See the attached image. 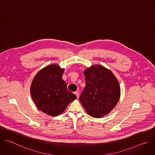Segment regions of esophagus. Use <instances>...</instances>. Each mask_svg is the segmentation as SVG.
I'll use <instances>...</instances> for the list:
<instances>
[{
  "label": "esophagus",
  "instance_id": "1",
  "mask_svg": "<svg viewBox=\"0 0 155 155\" xmlns=\"http://www.w3.org/2000/svg\"><path fill=\"white\" fill-rule=\"evenodd\" d=\"M74 94H75V95L77 96V98H78V97H79V92H78V91H75V92H74Z\"/></svg>",
  "mask_w": 155,
  "mask_h": 155
}]
</instances>
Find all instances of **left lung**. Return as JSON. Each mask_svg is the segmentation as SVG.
<instances>
[{"instance_id":"1","label":"left lung","mask_w":155,"mask_h":155,"mask_svg":"<svg viewBox=\"0 0 155 155\" xmlns=\"http://www.w3.org/2000/svg\"><path fill=\"white\" fill-rule=\"evenodd\" d=\"M84 73L86 85L79 101L90 116L103 117L114 108L119 99V82L110 70L101 65L92 66Z\"/></svg>"}]
</instances>
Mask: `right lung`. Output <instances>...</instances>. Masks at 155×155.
Here are the masks:
<instances>
[{
  "label": "right lung",
  "mask_w": 155,
  "mask_h": 155,
  "mask_svg": "<svg viewBox=\"0 0 155 155\" xmlns=\"http://www.w3.org/2000/svg\"><path fill=\"white\" fill-rule=\"evenodd\" d=\"M64 70L50 65L41 70L35 77L30 88L37 107L46 114L55 116L62 113L76 96L68 90L62 79Z\"/></svg>",
  "instance_id": "obj_1"
}]
</instances>
